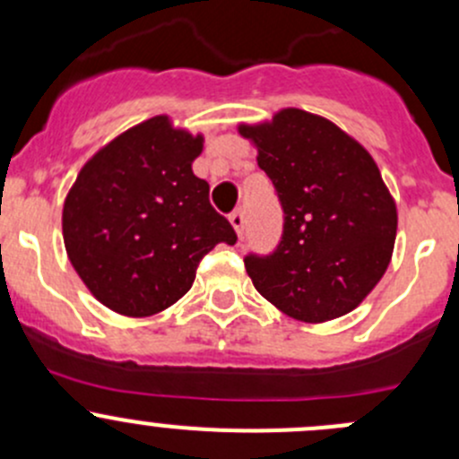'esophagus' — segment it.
I'll return each instance as SVG.
<instances>
[{
  "instance_id": "obj_1",
  "label": "esophagus",
  "mask_w": 459,
  "mask_h": 459,
  "mask_svg": "<svg viewBox=\"0 0 459 459\" xmlns=\"http://www.w3.org/2000/svg\"><path fill=\"white\" fill-rule=\"evenodd\" d=\"M230 224H233V229H235V233H238V238H242V233H244V211L242 208H238V211H233L230 212Z\"/></svg>"
}]
</instances>
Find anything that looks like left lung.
I'll return each mask as SVG.
<instances>
[{
    "mask_svg": "<svg viewBox=\"0 0 459 459\" xmlns=\"http://www.w3.org/2000/svg\"><path fill=\"white\" fill-rule=\"evenodd\" d=\"M239 133L257 146L284 211L275 251L244 257L248 277L293 319L346 316L382 280L395 244V202L377 164L335 124L299 108Z\"/></svg>",
    "mask_w": 459,
    "mask_h": 459,
    "instance_id": "1",
    "label": "left lung"
}]
</instances>
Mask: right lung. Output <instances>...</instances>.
<instances>
[{
  "label": "right lung",
  "instance_id": "right-lung-1",
  "mask_svg": "<svg viewBox=\"0 0 459 459\" xmlns=\"http://www.w3.org/2000/svg\"><path fill=\"white\" fill-rule=\"evenodd\" d=\"M202 142L157 115L106 143L77 175L64 202V244L77 275L110 311H164L188 293L215 244L238 242L191 169Z\"/></svg>",
  "mask_w": 459,
  "mask_h": 459
}]
</instances>
